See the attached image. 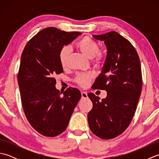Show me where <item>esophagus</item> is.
I'll list each match as a JSON object with an SVG mask.
<instances>
[{
    "label": "esophagus",
    "mask_w": 159,
    "mask_h": 159,
    "mask_svg": "<svg viewBox=\"0 0 159 159\" xmlns=\"http://www.w3.org/2000/svg\"><path fill=\"white\" fill-rule=\"evenodd\" d=\"M81 96H82V98H87V93L85 92H81Z\"/></svg>",
    "instance_id": "obj_1"
}]
</instances>
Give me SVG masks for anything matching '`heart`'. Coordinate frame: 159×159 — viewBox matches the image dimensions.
<instances>
[{
    "label": "heart",
    "mask_w": 159,
    "mask_h": 159,
    "mask_svg": "<svg viewBox=\"0 0 159 159\" xmlns=\"http://www.w3.org/2000/svg\"><path fill=\"white\" fill-rule=\"evenodd\" d=\"M76 47L80 50L84 55L89 59H92L96 66H100L102 63L104 55L103 52L99 51V46L97 42L89 37H85L76 43ZM70 48L68 46H65L61 49L59 55L61 65L65 67L67 64V59L70 53ZM93 78L92 73L79 74L76 78V82L80 86L85 87L88 86L91 80Z\"/></svg>",
    "instance_id": "1"
}]
</instances>
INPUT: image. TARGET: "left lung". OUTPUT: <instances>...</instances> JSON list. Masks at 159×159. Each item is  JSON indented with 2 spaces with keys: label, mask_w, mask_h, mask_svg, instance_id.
<instances>
[{
  "label": "left lung",
  "mask_w": 159,
  "mask_h": 159,
  "mask_svg": "<svg viewBox=\"0 0 159 159\" xmlns=\"http://www.w3.org/2000/svg\"><path fill=\"white\" fill-rule=\"evenodd\" d=\"M103 41L107 53L94 89L107 92L105 98L88 93L93 107L88 113L90 130L102 139H111L124 132L131 122L139 102L141 88L139 55L128 39L116 31L93 35Z\"/></svg>",
  "instance_id": "obj_1"
}]
</instances>
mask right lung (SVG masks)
<instances>
[{
	"mask_svg": "<svg viewBox=\"0 0 159 159\" xmlns=\"http://www.w3.org/2000/svg\"><path fill=\"white\" fill-rule=\"evenodd\" d=\"M81 35L48 27L29 40L24 49L18 82L25 114L42 135L55 137L66 129L74 108L81 98L76 88L62 93L56 89L55 76L63 72L61 49Z\"/></svg>",
	"mask_w": 159,
	"mask_h": 159,
	"instance_id": "right-lung-1",
	"label": "right lung"
}]
</instances>
